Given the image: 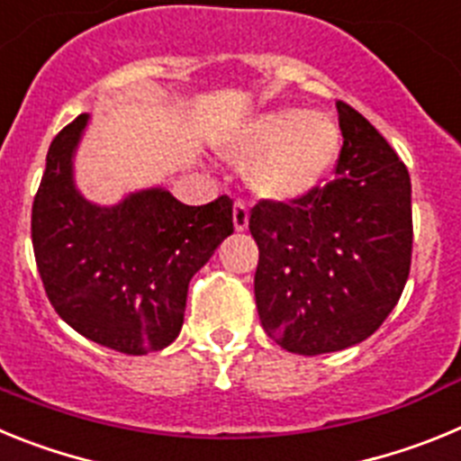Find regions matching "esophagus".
Wrapping results in <instances>:
<instances>
[{
  "instance_id": "esophagus-1",
  "label": "esophagus",
  "mask_w": 461,
  "mask_h": 461,
  "mask_svg": "<svg viewBox=\"0 0 461 461\" xmlns=\"http://www.w3.org/2000/svg\"><path fill=\"white\" fill-rule=\"evenodd\" d=\"M233 223H235V230H247L249 226V205L238 198L233 205Z\"/></svg>"
}]
</instances>
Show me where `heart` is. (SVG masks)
<instances>
[{"instance_id": "b5f03b06", "label": "heart", "mask_w": 461, "mask_h": 461, "mask_svg": "<svg viewBox=\"0 0 461 461\" xmlns=\"http://www.w3.org/2000/svg\"><path fill=\"white\" fill-rule=\"evenodd\" d=\"M235 161H257L251 186L275 201H293L319 189L339 157V131L321 113L281 108L263 113L228 148Z\"/></svg>"}]
</instances>
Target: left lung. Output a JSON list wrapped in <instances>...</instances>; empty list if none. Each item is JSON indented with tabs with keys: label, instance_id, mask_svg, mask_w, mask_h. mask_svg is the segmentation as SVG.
<instances>
[{
	"label": "left lung",
	"instance_id": "obj_1",
	"mask_svg": "<svg viewBox=\"0 0 461 461\" xmlns=\"http://www.w3.org/2000/svg\"><path fill=\"white\" fill-rule=\"evenodd\" d=\"M344 145L335 180L251 207L260 325L297 356L356 346L388 319L413 249L411 177L390 142L337 101Z\"/></svg>",
	"mask_w": 461,
	"mask_h": 461
}]
</instances>
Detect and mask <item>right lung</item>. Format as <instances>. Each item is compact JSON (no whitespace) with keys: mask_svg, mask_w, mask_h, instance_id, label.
<instances>
[{"mask_svg":"<svg viewBox=\"0 0 461 461\" xmlns=\"http://www.w3.org/2000/svg\"><path fill=\"white\" fill-rule=\"evenodd\" d=\"M85 124L78 115L57 133L34 195L41 281L55 312L87 339L126 356L161 351L180 335L191 276L233 233V201L194 207L148 189L115 207L92 205L71 170Z\"/></svg>","mask_w":461,"mask_h":461,"instance_id":"1","label":"right lung"}]
</instances>
